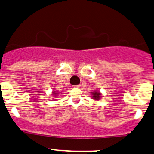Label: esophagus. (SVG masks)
Returning a JSON list of instances; mask_svg holds the SVG:
<instances>
[{
	"label": "esophagus",
	"instance_id": "1",
	"mask_svg": "<svg viewBox=\"0 0 154 154\" xmlns=\"http://www.w3.org/2000/svg\"><path fill=\"white\" fill-rule=\"evenodd\" d=\"M74 88H80V85H74Z\"/></svg>",
	"mask_w": 154,
	"mask_h": 154
}]
</instances>
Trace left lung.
Returning <instances> with one entry per match:
<instances>
[{
	"mask_svg": "<svg viewBox=\"0 0 154 154\" xmlns=\"http://www.w3.org/2000/svg\"><path fill=\"white\" fill-rule=\"evenodd\" d=\"M91 97L93 99V100H94V101H98L102 98V94L100 90H94L93 92H91Z\"/></svg>",
	"mask_w": 154,
	"mask_h": 154,
	"instance_id": "left-lung-1",
	"label": "left lung"
}]
</instances>
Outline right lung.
Segmentation results:
<instances>
[{"label":"right lung","mask_w":154,"mask_h":154,"mask_svg":"<svg viewBox=\"0 0 154 154\" xmlns=\"http://www.w3.org/2000/svg\"><path fill=\"white\" fill-rule=\"evenodd\" d=\"M53 96V97H57L58 95H59V93H58V91H53L52 92V94H51Z\"/></svg>","instance_id":"add662e5"}]
</instances>
